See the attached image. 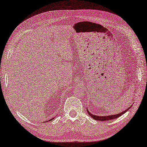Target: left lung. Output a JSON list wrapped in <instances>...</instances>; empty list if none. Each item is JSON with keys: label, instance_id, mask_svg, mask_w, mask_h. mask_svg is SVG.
<instances>
[{"label": "left lung", "instance_id": "8db88e82", "mask_svg": "<svg viewBox=\"0 0 147 147\" xmlns=\"http://www.w3.org/2000/svg\"><path fill=\"white\" fill-rule=\"evenodd\" d=\"M131 106H133V105H131ZM131 106L130 107H129V108H128L127 109H126L125 111H123V112L121 113H117V114L113 115H105V116L95 115L92 114V113H90L89 112V111H88V109H87V108H86V111H87L88 114L92 118H93V119L96 120V121H109V120H113V119H117V118L121 117V115H123V114H125V113L126 112H127V111H129V109L131 108Z\"/></svg>", "mask_w": 147, "mask_h": 147}]
</instances>
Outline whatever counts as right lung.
Returning <instances> with one entry per match:
<instances>
[{
    "instance_id": "1",
    "label": "right lung",
    "mask_w": 147,
    "mask_h": 147,
    "mask_svg": "<svg viewBox=\"0 0 147 147\" xmlns=\"http://www.w3.org/2000/svg\"><path fill=\"white\" fill-rule=\"evenodd\" d=\"M54 119H55V117H54V118H53V119H50V120H49V121H52V120H53ZM48 121H47V122H48Z\"/></svg>"
}]
</instances>
